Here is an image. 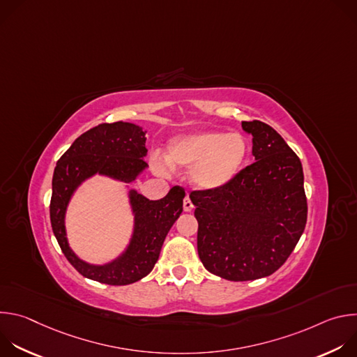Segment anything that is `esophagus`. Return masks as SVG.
Listing matches in <instances>:
<instances>
[{
  "label": "esophagus",
  "instance_id": "esophagus-1",
  "mask_svg": "<svg viewBox=\"0 0 357 357\" xmlns=\"http://www.w3.org/2000/svg\"><path fill=\"white\" fill-rule=\"evenodd\" d=\"M183 211L185 212H192L193 211V203H192V200H190V197L188 195L183 199Z\"/></svg>",
  "mask_w": 357,
  "mask_h": 357
}]
</instances>
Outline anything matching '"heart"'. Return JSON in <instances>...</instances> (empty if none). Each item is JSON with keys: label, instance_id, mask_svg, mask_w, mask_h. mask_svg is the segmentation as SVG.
Segmentation results:
<instances>
[{"label": "heart", "instance_id": "1", "mask_svg": "<svg viewBox=\"0 0 357 357\" xmlns=\"http://www.w3.org/2000/svg\"><path fill=\"white\" fill-rule=\"evenodd\" d=\"M248 157V142L238 132L195 131L174 138L168 145V164L172 168H192V183L203 190L227 186L243 169ZM155 169L169 171L162 160H155Z\"/></svg>", "mask_w": 357, "mask_h": 357}]
</instances>
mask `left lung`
Wrapping results in <instances>:
<instances>
[{"label": "left lung", "mask_w": 357, "mask_h": 357, "mask_svg": "<svg viewBox=\"0 0 357 357\" xmlns=\"http://www.w3.org/2000/svg\"><path fill=\"white\" fill-rule=\"evenodd\" d=\"M252 135L256 162L219 190H193L197 252L205 268L229 281L275 273L307 225L308 205L299 158L268 124L241 121Z\"/></svg>", "instance_id": "obj_1"}]
</instances>
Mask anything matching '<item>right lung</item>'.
I'll list each match as a JSON object with an SVG mask.
<instances>
[{
	"mask_svg": "<svg viewBox=\"0 0 357 357\" xmlns=\"http://www.w3.org/2000/svg\"><path fill=\"white\" fill-rule=\"evenodd\" d=\"M145 131L131 123H105L90 128L61 157L52 179L50 225L68 261L86 278L109 284L127 285L139 281L158 261L164 240L182 213L185 189L174 186L160 200H149L130 190L134 213V233L127 250L114 261L94 266L80 260L69 247L65 215L77 186L94 174L130 183L148 167Z\"/></svg>",
	"mask_w": 357,
	"mask_h": 357,
	"instance_id": "1",
	"label": "right lung"
}]
</instances>
